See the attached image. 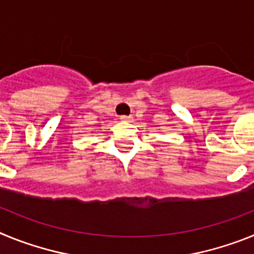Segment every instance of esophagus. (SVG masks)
<instances>
[{
  "mask_svg": "<svg viewBox=\"0 0 254 254\" xmlns=\"http://www.w3.org/2000/svg\"><path fill=\"white\" fill-rule=\"evenodd\" d=\"M121 120L125 121V122H131L132 117L131 116H121Z\"/></svg>",
  "mask_w": 254,
  "mask_h": 254,
  "instance_id": "34e87169",
  "label": "esophagus"
}]
</instances>
